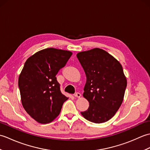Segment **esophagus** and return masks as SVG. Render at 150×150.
I'll list each match as a JSON object with an SVG mask.
<instances>
[{
	"label": "esophagus",
	"instance_id": "1",
	"mask_svg": "<svg viewBox=\"0 0 150 150\" xmlns=\"http://www.w3.org/2000/svg\"><path fill=\"white\" fill-rule=\"evenodd\" d=\"M74 96L75 97H77V98H80L81 97V94L80 93H79V92H77V93H76L74 94Z\"/></svg>",
	"mask_w": 150,
	"mask_h": 150
}]
</instances>
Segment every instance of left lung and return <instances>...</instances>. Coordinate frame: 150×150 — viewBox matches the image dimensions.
Returning a JSON list of instances; mask_svg holds the SVG:
<instances>
[{
  "label": "left lung",
  "instance_id": "left-lung-1",
  "mask_svg": "<svg viewBox=\"0 0 150 150\" xmlns=\"http://www.w3.org/2000/svg\"><path fill=\"white\" fill-rule=\"evenodd\" d=\"M77 57L86 76L83 97L90 103L81 115L92 122H106L115 115L124 99L127 80L122 66L98 47L79 52Z\"/></svg>",
  "mask_w": 150,
  "mask_h": 150
}]
</instances>
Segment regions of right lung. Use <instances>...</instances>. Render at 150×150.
Segmentation results:
<instances>
[{
  "label": "right lung",
  "instance_id": "add662e5",
  "mask_svg": "<svg viewBox=\"0 0 150 150\" xmlns=\"http://www.w3.org/2000/svg\"><path fill=\"white\" fill-rule=\"evenodd\" d=\"M71 55L68 50L49 47L33 54L25 62L18 77L21 102L37 122H52L68 99L60 91L56 75Z\"/></svg>",
  "mask_w": 150,
  "mask_h": 150
}]
</instances>
